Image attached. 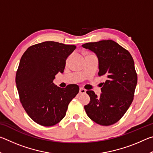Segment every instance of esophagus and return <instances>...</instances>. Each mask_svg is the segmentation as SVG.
<instances>
[{
  "label": "esophagus",
  "instance_id": "obj_1",
  "mask_svg": "<svg viewBox=\"0 0 153 153\" xmlns=\"http://www.w3.org/2000/svg\"><path fill=\"white\" fill-rule=\"evenodd\" d=\"M86 90H85L84 88H79V93L80 94H84V93H86Z\"/></svg>",
  "mask_w": 153,
  "mask_h": 153
}]
</instances>
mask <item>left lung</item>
I'll return each instance as SVG.
<instances>
[{
    "mask_svg": "<svg viewBox=\"0 0 153 153\" xmlns=\"http://www.w3.org/2000/svg\"><path fill=\"white\" fill-rule=\"evenodd\" d=\"M96 54L98 76H105L100 97L87 91L90 100L84 106L87 115L99 125L111 126L123 117L131 104L137 84V74L130 53L111 40L82 45Z\"/></svg>",
    "mask_w": 153,
    "mask_h": 153,
    "instance_id": "obj_1",
    "label": "left lung"
}]
</instances>
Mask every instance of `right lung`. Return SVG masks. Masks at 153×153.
Instances as JSON below:
<instances>
[{"instance_id": "1", "label": "right lung", "mask_w": 153, "mask_h": 153, "mask_svg": "<svg viewBox=\"0 0 153 153\" xmlns=\"http://www.w3.org/2000/svg\"><path fill=\"white\" fill-rule=\"evenodd\" d=\"M76 48L46 41L30 46L21 58L15 77L20 101L30 118L41 126H52L63 120L79 92L76 84L61 88L53 83Z\"/></svg>"}]
</instances>
